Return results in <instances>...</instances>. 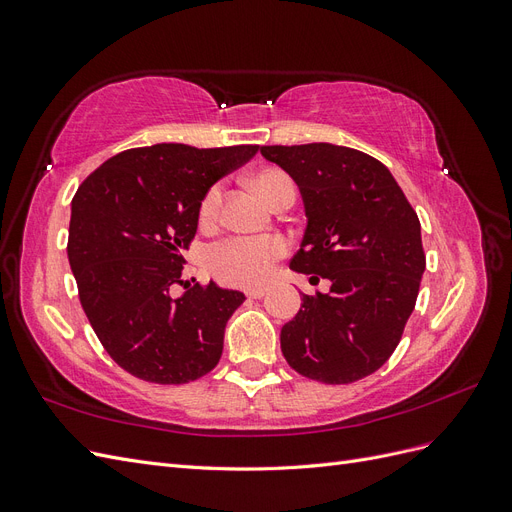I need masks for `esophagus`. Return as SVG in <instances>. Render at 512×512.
<instances>
[{
	"label": "esophagus",
	"mask_w": 512,
	"mask_h": 512,
	"mask_svg": "<svg viewBox=\"0 0 512 512\" xmlns=\"http://www.w3.org/2000/svg\"><path fill=\"white\" fill-rule=\"evenodd\" d=\"M269 292V286H252L247 288V297L250 299H262Z\"/></svg>",
	"instance_id": "1"
}]
</instances>
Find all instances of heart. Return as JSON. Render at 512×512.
Listing matches in <instances>:
<instances>
[{
    "label": "heart",
    "mask_w": 512,
    "mask_h": 512,
    "mask_svg": "<svg viewBox=\"0 0 512 512\" xmlns=\"http://www.w3.org/2000/svg\"><path fill=\"white\" fill-rule=\"evenodd\" d=\"M252 188L267 200L271 207L280 203L286 196L297 194L294 181L280 168H265L252 179ZM222 192L220 188H211L203 203H200L198 215L200 222L211 224L220 213ZM286 254V243L280 237H232L220 245H215L209 256V265L213 273L226 284L252 286L267 280L273 262Z\"/></svg>",
    "instance_id": "b5f03b06"
}]
</instances>
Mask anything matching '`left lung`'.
Instances as JSON below:
<instances>
[{
  "label": "left lung",
  "mask_w": 512,
  "mask_h": 512,
  "mask_svg": "<svg viewBox=\"0 0 512 512\" xmlns=\"http://www.w3.org/2000/svg\"><path fill=\"white\" fill-rule=\"evenodd\" d=\"M262 158L301 192L305 232L290 269L331 282L303 294L282 327V354L301 376L350 384L380 369L397 348L425 271L421 222L391 170L342 145H271Z\"/></svg>",
  "instance_id": "obj_1"
}]
</instances>
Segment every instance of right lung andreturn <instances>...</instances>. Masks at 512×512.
Listing matches in <instances>:
<instances>
[{"mask_svg":"<svg viewBox=\"0 0 512 512\" xmlns=\"http://www.w3.org/2000/svg\"><path fill=\"white\" fill-rule=\"evenodd\" d=\"M258 145L196 149L158 143L121 151L72 198L68 260L85 314L111 359L132 376L185 384L218 365L239 290L183 284V252L205 194Z\"/></svg>","mask_w":512,"mask_h":512,"instance_id":"right-lung-1","label":"right lung"}]
</instances>
